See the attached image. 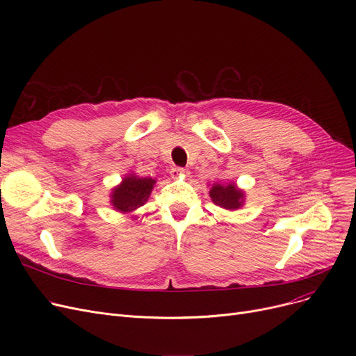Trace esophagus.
Here are the masks:
<instances>
[{
    "mask_svg": "<svg viewBox=\"0 0 356 356\" xmlns=\"http://www.w3.org/2000/svg\"><path fill=\"white\" fill-rule=\"evenodd\" d=\"M170 175H172V177H175V179L181 177V176L184 177V176L189 175V170H186V168H183V167H173Z\"/></svg>",
    "mask_w": 356,
    "mask_h": 356,
    "instance_id": "obj_1",
    "label": "esophagus"
}]
</instances>
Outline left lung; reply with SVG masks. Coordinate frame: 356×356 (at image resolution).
<instances>
[{
    "label": "left lung",
    "instance_id": "obj_1",
    "mask_svg": "<svg viewBox=\"0 0 356 356\" xmlns=\"http://www.w3.org/2000/svg\"><path fill=\"white\" fill-rule=\"evenodd\" d=\"M209 195L215 204L229 211L241 208L242 196H244V193L235 188V184H228V186L215 184L212 186Z\"/></svg>",
    "mask_w": 356,
    "mask_h": 356
}]
</instances>
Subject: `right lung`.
<instances>
[{"label":"right lung","mask_w":356,"mask_h":356,"mask_svg":"<svg viewBox=\"0 0 356 356\" xmlns=\"http://www.w3.org/2000/svg\"><path fill=\"white\" fill-rule=\"evenodd\" d=\"M154 180L149 177H137L128 176L122 180L118 188L114 189L112 193V204L117 211L131 212L134 211L147 202L149 193L153 191Z\"/></svg>","instance_id":"obj_1"}]
</instances>
